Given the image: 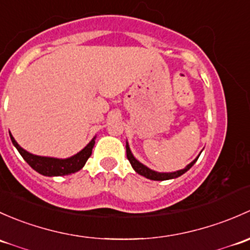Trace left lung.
<instances>
[{
    "instance_id": "obj_1",
    "label": "left lung",
    "mask_w": 250,
    "mask_h": 250,
    "mask_svg": "<svg viewBox=\"0 0 250 250\" xmlns=\"http://www.w3.org/2000/svg\"><path fill=\"white\" fill-rule=\"evenodd\" d=\"M126 156H127V159H128V161H130L132 168L135 169L138 174H141V176L146 177V178H148V179H151V181H167V179H173V178H177V177L182 176V174H184L188 169L191 168L192 165L196 163L200 155L197 156V158L195 159L192 163H190L189 165H188L185 168L179 169V171H176V172H167V173H164V172L153 171V169L148 168V167L144 166L143 164H141L140 161H138L137 159L133 156V154L131 153L130 146H128L127 142H126Z\"/></svg>"
}]
</instances>
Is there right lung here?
<instances>
[{
	"label": "right lung",
	"instance_id": "1",
	"mask_svg": "<svg viewBox=\"0 0 250 250\" xmlns=\"http://www.w3.org/2000/svg\"><path fill=\"white\" fill-rule=\"evenodd\" d=\"M9 136L10 140H12V143L14 144L15 148L18 149L20 155L24 158V160L26 161L35 171H37L38 173L47 177L67 176V174L74 173V172L83 168L86 160L90 158V155H91L92 148H94L95 144V138H92L85 148L82 149V150L79 151V153H77L76 155L67 159H56L48 158V156L33 155V154L29 153V151H26L25 149H22L21 146L17 143V141L14 140V137H13L10 132Z\"/></svg>",
	"mask_w": 250,
	"mask_h": 250
}]
</instances>
